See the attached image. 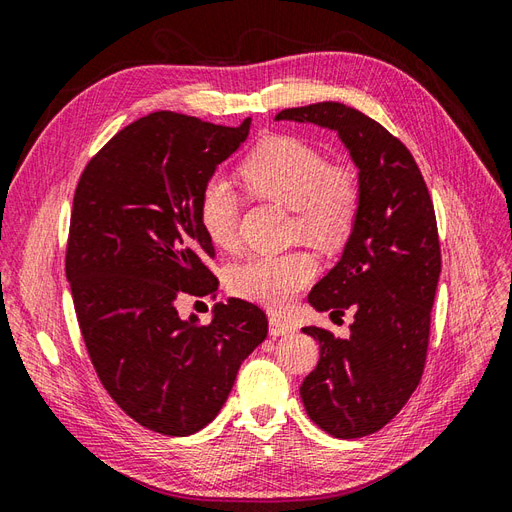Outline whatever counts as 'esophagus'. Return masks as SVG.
<instances>
[{
  "label": "esophagus",
  "mask_w": 512,
  "mask_h": 512,
  "mask_svg": "<svg viewBox=\"0 0 512 512\" xmlns=\"http://www.w3.org/2000/svg\"><path fill=\"white\" fill-rule=\"evenodd\" d=\"M294 331V324H290L288 320H284V318H280V316H271L269 318V333L273 335V337H277V335H288V333H292Z\"/></svg>",
  "instance_id": "1"
}]
</instances>
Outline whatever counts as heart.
Instances as JSON below:
<instances>
[{"label":"heart","instance_id":"heart-1","mask_svg":"<svg viewBox=\"0 0 512 512\" xmlns=\"http://www.w3.org/2000/svg\"><path fill=\"white\" fill-rule=\"evenodd\" d=\"M241 179L254 196L294 211L301 235L318 245H339L352 232L361 203L359 179L329 166L320 151L290 136L260 143L241 164ZM198 222L213 245L237 243L239 196L222 179H209L198 198ZM316 260L307 252L256 256L230 271V290L271 309L286 307L314 280Z\"/></svg>","mask_w":512,"mask_h":512}]
</instances>
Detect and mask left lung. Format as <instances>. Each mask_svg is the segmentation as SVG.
<instances>
[{
    "label": "left lung",
    "instance_id": "obj_1",
    "mask_svg": "<svg viewBox=\"0 0 512 512\" xmlns=\"http://www.w3.org/2000/svg\"><path fill=\"white\" fill-rule=\"evenodd\" d=\"M275 121L337 132L359 168L361 203L342 258L307 297L316 312H352L354 322L346 339L303 329L320 344V361L299 391L320 429L363 438L406 406L423 376L442 267L436 213L406 145L356 108L318 102Z\"/></svg>",
    "mask_w": 512,
    "mask_h": 512
}]
</instances>
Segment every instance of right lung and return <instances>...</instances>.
<instances>
[{"mask_svg": "<svg viewBox=\"0 0 512 512\" xmlns=\"http://www.w3.org/2000/svg\"><path fill=\"white\" fill-rule=\"evenodd\" d=\"M250 123L151 113L117 132L76 185L66 277L89 359L115 404L164 436L209 425L269 331L265 312L235 297L215 303L209 324L177 312L183 292L218 290L198 198Z\"/></svg>", "mask_w": 512, "mask_h": 512, "instance_id": "right-lung-1", "label": "right lung"}]
</instances>
